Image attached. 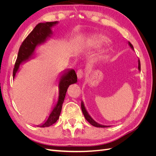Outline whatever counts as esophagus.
Returning <instances> with one entry per match:
<instances>
[{
	"mask_svg": "<svg viewBox=\"0 0 156 156\" xmlns=\"http://www.w3.org/2000/svg\"><path fill=\"white\" fill-rule=\"evenodd\" d=\"M77 75L79 79H81L84 75V72L82 69H79L77 72Z\"/></svg>",
	"mask_w": 156,
	"mask_h": 156,
	"instance_id": "obj_1",
	"label": "esophagus"
}]
</instances>
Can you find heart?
I'll return each instance as SVG.
<instances>
[{
  "mask_svg": "<svg viewBox=\"0 0 156 156\" xmlns=\"http://www.w3.org/2000/svg\"><path fill=\"white\" fill-rule=\"evenodd\" d=\"M110 40L107 37L101 35L97 34L92 36L87 42V47H98L103 44H108Z\"/></svg>",
  "mask_w": 156,
  "mask_h": 156,
  "instance_id": "heart-1",
  "label": "heart"
}]
</instances>
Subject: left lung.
<instances>
[{
    "instance_id": "8db88e82",
    "label": "left lung",
    "mask_w": 156,
    "mask_h": 156,
    "mask_svg": "<svg viewBox=\"0 0 156 156\" xmlns=\"http://www.w3.org/2000/svg\"><path fill=\"white\" fill-rule=\"evenodd\" d=\"M128 45H129L131 49L133 50V51H134L133 46L132 45V44L130 43L129 41H128ZM138 69L139 71H140V60H138ZM81 109H82L83 115L84 116V118H85L86 120L89 122L90 124L91 125H92L93 126H95V127H110L109 126H105V125L100 124L99 123H98V122H96L95 120H94L92 119V118L90 116V115L88 114V111L86 109V107H85V106H84V102L83 101H81Z\"/></svg>"
}]
</instances>
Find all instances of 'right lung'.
Here are the masks:
<instances>
[{
    "label": "right lung",
    "instance_id": "1",
    "mask_svg": "<svg viewBox=\"0 0 156 156\" xmlns=\"http://www.w3.org/2000/svg\"><path fill=\"white\" fill-rule=\"evenodd\" d=\"M58 21L40 23L30 33L22 43L17 55V60L13 68V78L16 77L20 69V66L32 58L35 54L36 49L45 43L53 34L52 28L55 27ZM77 82V77L75 70L67 69L60 74L58 80V100L53 107L48 119L43 124L37 126L40 127H49L55 124L59 119L64 98L69 85Z\"/></svg>",
    "mask_w": 156,
    "mask_h": 156
}]
</instances>
